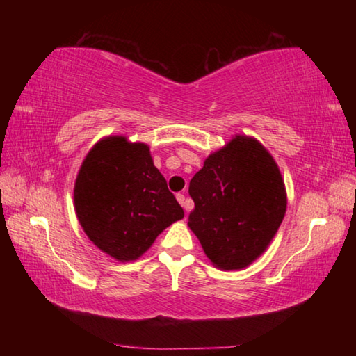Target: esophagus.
I'll return each mask as SVG.
<instances>
[{
    "instance_id": "1",
    "label": "esophagus",
    "mask_w": 356,
    "mask_h": 356,
    "mask_svg": "<svg viewBox=\"0 0 356 356\" xmlns=\"http://www.w3.org/2000/svg\"><path fill=\"white\" fill-rule=\"evenodd\" d=\"M176 197H177V201H179V204H180V206H182L185 210L186 209H188V207H186V197H185V195H184V193H177V195H176Z\"/></svg>"
}]
</instances>
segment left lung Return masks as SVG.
<instances>
[{
	"instance_id": "obj_1",
	"label": "left lung",
	"mask_w": 356,
	"mask_h": 356,
	"mask_svg": "<svg viewBox=\"0 0 356 356\" xmlns=\"http://www.w3.org/2000/svg\"><path fill=\"white\" fill-rule=\"evenodd\" d=\"M188 226L216 267L238 270L262 254L286 213V188L261 143L236 136L190 180Z\"/></svg>"
}]
</instances>
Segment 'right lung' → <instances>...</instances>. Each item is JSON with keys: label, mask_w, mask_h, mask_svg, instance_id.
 <instances>
[{"label": "right lung", "mask_w": 356, "mask_h": 356, "mask_svg": "<svg viewBox=\"0 0 356 356\" xmlns=\"http://www.w3.org/2000/svg\"><path fill=\"white\" fill-rule=\"evenodd\" d=\"M75 210L95 246L118 261H135L159 234L184 218L149 147L110 136L84 159L75 182Z\"/></svg>", "instance_id": "right-lung-1"}]
</instances>
